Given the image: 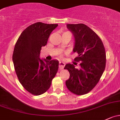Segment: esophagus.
Instances as JSON below:
<instances>
[{
	"instance_id": "obj_1",
	"label": "esophagus",
	"mask_w": 120,
	"mask_h": 120,
	"mask_svg": "<svg viewBox=\"0 0 120 120\" xmlns=\"http://www.w3.org/2000/svg\"><path fill=\"white\" fill-rule=\"evenodd\" d=\"M65 63L64 62H60V65H59V68H60V69H64V67H65Z\"/></svg>"
}]
</instances>
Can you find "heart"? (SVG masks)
Wrapping results in <instances>:
<instances>
[{
  "mask_svg": "<svg viewBox=\"0 0 120 120\" xmlns=\"http://www.w3.org/2000/svg\"><path fill=\"white\" fill-rule=\"evenodd\" d=\"M62 55V54H60V55Z\"/></svg>",
  "mask_w": 120,
  "mask_h": 120,
  "instance_id": "b5f03b06",
  "label": "heart"
}]
</instances>
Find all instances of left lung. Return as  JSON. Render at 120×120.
<instances>
[{"label":"left lung","mask_w":120,"mask_h":120,"mask_svg":"<svg viewBox=\"0 0 120 120\" xmlns=\"http://www.w3.org/2000/svg\"><path fill=\"white\" fill-rule=\"evenodd\" d=\"M67 28L74 38L73 51L78 56L81 69L68 64L64 69L70 73L66 85L71 92L83 95L91 90L98 82L105 69L106 53L102 42L90 28L84 24H68Z\"/></svg>","instance_id":"obj_1"}]
</instances>
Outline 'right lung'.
Wrapping results in <instances>:
<instances>
[{"mask_svg":"<svg viewBox=\"0 0 120 120\" xmlns=\"http://www.w3.org/2000/svg\"><path fill=\"white\" fill-rule=\"evenodd\" d=\"M58 26L37 22L20 34L14 47L12 60L19 82L30 93L39 96L51 85L58 69V60L39 58L51 32Z\"/></svg>","mask_w":120,"mask_h":120,"instance_id":"right-lung-1","label":"right lung"}]
</instances>
